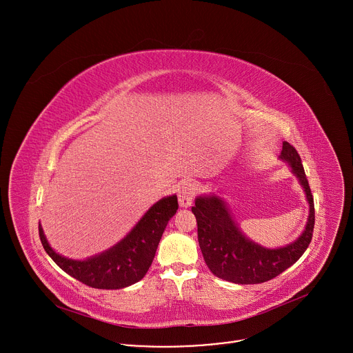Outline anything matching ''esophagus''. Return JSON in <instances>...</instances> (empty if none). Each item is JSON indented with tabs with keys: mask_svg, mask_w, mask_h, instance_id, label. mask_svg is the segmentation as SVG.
Returning a JSON list of instances; mask_svg holds the SVG:
<instances>
[{
	"mask_svg": "<svg viewBox=\"0 0 353 353\" xmlns=\"http://www.w3.org/2000/svg\"><path fill=\"white\" fill-rule=\"evenodd\" d=\"M196 194V185L191 181H185L181 184L179 190V204L183 208H188L192 204V199Z\"/></svg>",
	"mask_w": 353,
	"mask_h": 353,
	"instance_id": "esophagus-1",
	"label": "esophagus"
}]
</instances>
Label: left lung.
<instances>
[{
	"mask_svg": "<svg viewBox=\"0 0 353 353\" xmlns=\"http://www.w3.org/2000/svg\"><path fill=\"white\" fill-rule=\"evenodd\" d=\"M279 158L289 163L292 173L305 188L310 207L306 228L293 243L279 248H265L240 232L221 196L199 195L195 198L191 211L196 218L201 253L211 272L221 279L240 285L274 279L303 256L312 241L314 201L301 159L297 150L286 141L282 143Z\"/></svg>",
	"mask_w": 353,
	"mask_h": 353,
	"instance_id": "obj_1",
	"label": "left lung"
}]
</instances>
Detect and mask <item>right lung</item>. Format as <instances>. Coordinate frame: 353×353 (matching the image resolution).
Masks as SVG:
<instances>
[{"label": "right lung", "instance_id": "right-lung-1", "mask_svg": "<svg viewBox=\"0 0 353 353\" xmlns=\"http://www.w3.org/2000/svg\"><path fill=\"white\" fill-rule=\"evenodd\" d=\"M177 208L176 195L159 199L121 241L83 261L71 260L56 253L50 247L40 223L39 236L46 253L72 278L96 289H121L145 276L154 261L166 225L177 212Z\"/></svg>", "mask_w": 353, "mask_h": 353}]
</instances>
